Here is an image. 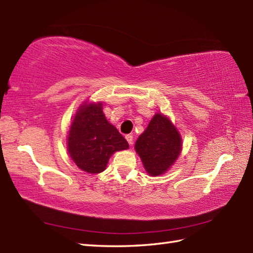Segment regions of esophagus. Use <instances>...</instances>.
<instances>
[{
	"label": "esophagus",
	"instance_id": "1",
	"mask_svg": "<svg viewBox=\"0 0 253 253\" xmlns=\"http://www.w3.org/2000/svg\"><path fill=\"white\" fill-rule=\"evenodd\" d=\"M126 140H127V142L128 143H129L130 144V146H131V144H132V140H133V137L131 136V135H126Z\"/></svg>",
	"mask_w": 253,
	"mask_h": 253
}]
</instances>
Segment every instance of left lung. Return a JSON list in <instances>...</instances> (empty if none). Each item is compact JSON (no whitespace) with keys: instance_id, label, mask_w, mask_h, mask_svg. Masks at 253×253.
<instances>
[{"instance_id":"left-lung-1","label":"left lung","mask_w":253,"mask_h":253,"mask_svg":"<svg viewBox=\"0 0 253 253\" xmlns=\"http://www.w3.org/2000/svg\"><path fill=\"white\" fill-rule=\"evenodd\" d=\"M182 139L169 118L157 113L135 143L143 168L150 176L165 174L181 153Z\"/></svg>"}]
</instances>
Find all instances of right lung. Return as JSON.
<instances>
[{"mask_svg":"<svg viewBox=\"0 0 253 253\" xmlns=\"http://www.w3.org/2000/svg\"><path fill=\"white\" fill-rule=\"evenodd\" d=\"M102 110V102H84L68 130L69 157L80 169L89 174L102 173L113 153L129 148Z\"/></svg>","mask_w":253,"mask_h":253,"instance_id":"1","label":"right lung"}]
</instances>
